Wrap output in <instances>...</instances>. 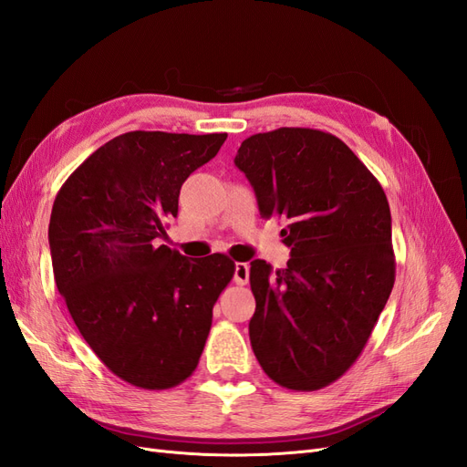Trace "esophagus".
<instances>
[{
    "label": "esophagus",
    "mask_w": 467,
    "mask_h": 467,
    "mask_svg": "<svg viewBox=\"0 0 467 467\" xmlns=\"http://www.w3.org/2000/svg\"><path fill=\"white\" fill-rule=\"evenodd\" d=\"M234 280H235V285H239V286L247 285V282H249V265L247 263H237L235 265Z\"/></svg>",
    "instance_id": "obj_1"
}]
</instances>
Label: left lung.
<instances>
[{
  "label": "left lung",
  "instance_id": "obj_1",
  "mask_svg": "<svg viewBox=\"0 0 467 467\" xmlns=\"http://www.w3.org/2000/svg\"><path fill=\"white\" fill-rule=\"evenodd\" d=\"M234 161L290 247L286 268L251 261L253 352L278 386L321 389L360 357L393 288L386 192L343 140L314 129L253 134Z\"/></svg>",
  "mask_w": 467,
  "mask_h": 467
}]
</instances>
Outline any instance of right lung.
Listing matches in <instances>:
<instances>
[{"label": "right lung", "mask_w": 467, "mask_h": 467, "mask_svg": "<svg viewBox=\"0 0 467 467\" xmlns=\"http://www.w3.org/2000/svg\"><path fill=\"white\" fill-rule=\"evenodd\" d=\"M228 134L134 130L67 177L48 225L54 280L107 368L142 389L182 384L199 366L212 309L234 278L222 253L187 259L158 245L181 185Z\"/></svg>", "instance_id": "obj_1"}]
</instances>
